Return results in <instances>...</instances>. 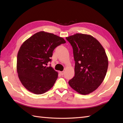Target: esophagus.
Returning <instances> with one entry per match:
<instances>
[{
	"mask_svg": "<svg viewBox=\"0 0 123 123\" xmlns=\"http://www.w3.org/2000/svg\"><path fill=\"white\" fill-rule=\"evenodd\" d=\"M59 73L60 74H61L62 75H63L64 74V71H60Z\"/></svg>",
	"mask_w": 123,
	"mask_h": 123,
	"instance_id": "obj_1",
	"label": "esophagus"
}]
</instances>
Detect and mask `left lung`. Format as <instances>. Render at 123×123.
<instances>
[{
	"mask_svg": "<svg viewBox=\"0 0 123 123\" xmlns=\"http://www.w3.org/2000/svg\"><path fill=\"white\" fill-rule=\"evenodd\" d=\"M73 48L74 76L69 81L73 89L82 95L96 90L103 82L108 66L103 46L93 36L77 33L66 37Z\"/></svg>",
	"mask_w": 123,
	"mask_h": 123,
	"instance_id": "8db88e82",
	"label": "left lung"
}]
</instances>
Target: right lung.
<instances>
[{
  "instance_id": "add662e5",
  "label": "right lung",
  "mask_w": 123,
  "mask_h": 123,
  "mask_svg": "<svg viewBox=\"0 0 123 123\" xmlns=\"http://www.w3.org/2000/svg\"><path fill=\"white\" fill-rule=\"evenodd\" d=\"M64 38L41 31L26 40L18 51L17 72L24 87L36 95L46 92L53 87L58 73L48 63L54 49L66 43Z\"/></svg>"
}]
</instances>
